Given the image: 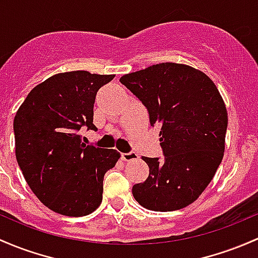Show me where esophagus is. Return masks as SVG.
<instances>
[{
	"label": "esophagus",
	"instance_id": "obj_1",
	"mask_svg": "<svg viewBox=\"0 0 258 258\" xmlns=\"http://www.w3.org/2000/svg\"><path fill=\"white\" fill-rule=\"evenodd\" d=\"M121 158H122V161H124V162L136 161V159H138V154L136 153V152H128V153H121Z\"/></svg>",
	"mask_w": 258,
	"mask_h": 258
}]
</instances>
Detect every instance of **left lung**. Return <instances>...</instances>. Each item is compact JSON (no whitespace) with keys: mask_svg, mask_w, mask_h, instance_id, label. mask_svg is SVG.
Here are the masks:
<instances>
[{"mask_svg":"<svg viewBox=\"0 0 258 258\" xmlns=\"http://www.w3.org/2000/svg\"><path fill=\"white\" fill-rule=\"evenodd\" d=\"M159 126L164 158L142 157L150 167L132 194L153 211L188 207L205 190L225 151L227 111L213 80L189 65L159 63L121 77Z\"/></svg>","mask_w":258,"mask_h":258,"instance_id":"8db88e82","label":"left lung"}]
</instances>
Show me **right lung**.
Segmentation results:
<instances>
[{
    "label": "right lung",
    "instance_id": "obj_1",
    "mask_svg": "<svg viewBox=\"0 0 258 258\" xmlns=\"http://www.w3.org/2000/svg\"><path fill=\"white\" fill-rule=\"evenodd\" d=\"M115 75L59 73L37 85L13 121L16 158L27 184L47 208L85 216L102 202V181L120 158L116 150L88 146L79 131H96L97 91Z\"/></svg>",
    "mask_w": 258,
    "mask_h": 258
}]
</instances>
